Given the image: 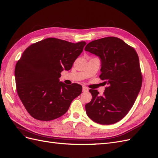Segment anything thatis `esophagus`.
<instances>
[{"label":"esophagus","instance_id":"esophagus-1","mask_svg":"<svg viewBox=\"0 0 158 158\" xmlns=\"http://www.w3.org/2000/svg\"><path fill=\"white\" fill-rule=\"evenodd\" d=\"M88 88H87V87H85V86H83V88H82V91H83V92H87L88 91Z\"/></svg>","mask_w":158,"mask_h":158}]
</instances>
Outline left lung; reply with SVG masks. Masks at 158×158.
<instances>
[{
    "label": "left lung",
    "instance_id": "left-lung-1",
    "mask_svg": "<svg viewBox=\"0 0 158 158\" xmlns=\"http://www.w3.org/2000/svg\"><path fill=\"white\" fill-rule=\"evenodd\" d=\"M85 51L98 56L101 61V74L108 87L103 95L89 89L92 99L85 104L89 118L100 125L116 123L126 116L139 94L142 77L136 51L115 37L94 40Z\"/></svg>",
    "mask_w": 158,
    "mask_h": 158
}]
</instances>
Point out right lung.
<instances>
[{"instance_id": "right-lung-1", "label": "right lung", "mask_w": 158, "mask_h": 158, "mask_svg": "<svg viewBox=\"0 0 158 158\" xmlns=\"http://www.w3.org/2000/svg\"><path fill=\"white\" fill-rule=\"evenodd\" d=\"M85 45V41L73 44L47 38L23 51L16 65V84L18 96L32 117L45 121L59 118L82 93L81 85H66L59 78L62 71L72 68Z\"/></svg>"}]
</instances>
